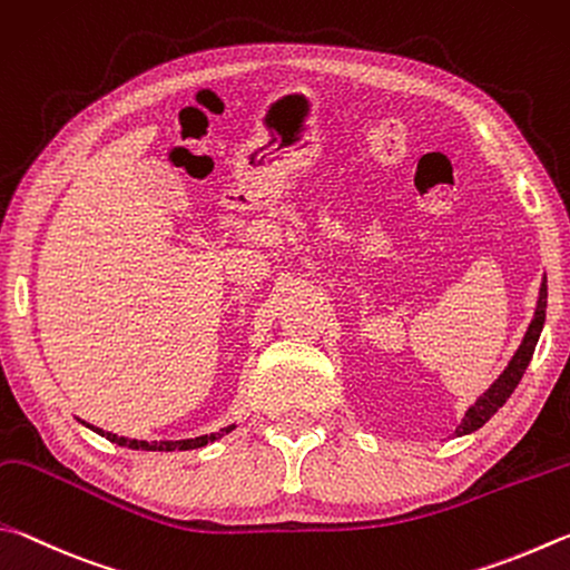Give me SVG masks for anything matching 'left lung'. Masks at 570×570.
Masks as SVG:
<instances>
[{"label": "left lung", "mask_w": 570, "mask_h": 570, "mask_svg": "<svg viewBox=\"0 0 570 570\" xmlns=\"http://www.w3.org/2000/svg\"><path fill=\"white\" fill-rule=\"evenodd\" d=\"M546 305H548V279L543 277L541 293H538V305H535L533 321H531V325H528V331L523 335V343L518 345L515 355L511 357V363L505 365V371L498 375V381L491 387H488V391L481 397H478V401L471 407H468L461 425L455 428V435H468V433L478 431V428H483L498 411H501L508 397H511V393L515 391L518 383H521L528 363H531L533 351L538 345V337H541L543 323H546Z\"/></svg>", "instance_id": "1"}]
</instances>
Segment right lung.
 Instances as JSON below:
<instances>
[{
	"instance_id": "1",
	"label": "right lung",
	"mask_w": 570,
	"mask_h": 570,
	"mask_svg": "<svg viewBox=\"0 0 570 570\" xmlns=\"http://www.w3.org/2000/svg\"><path fill=\"white\" fill-rule=\"evenodd\" d=\"M87 428H92L95 433L107 438L109 443L132 448V451H193V448H203V445H207V443H215L217 438H223L225 433L235 431V425H227V428H223V431H217V433L199 435V438H187V441H132V438H122V435H115V433H105L102 428H95V425H87Z\"/></svg>"
}]
</instances>
